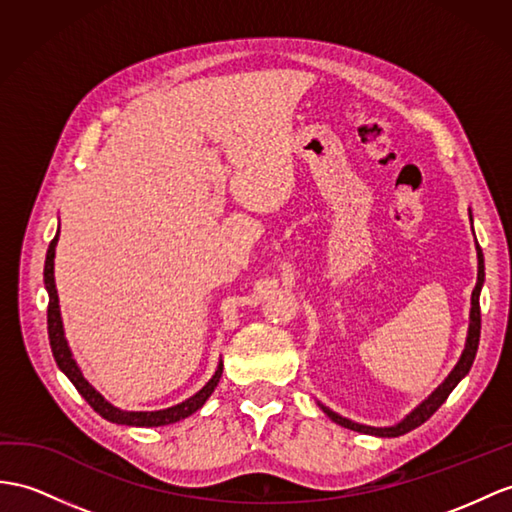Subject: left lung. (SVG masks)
I'll return each mask as SVG.
<instances>
[{"mask_svg":"<svg viewBox=\"0 0 512 512\" xmlns=\"http://www.w3.org/2000/svg\"><path fill=\"white\" fill-rule=\"evenodd\" d=\"M469 219L473 223L471 210H469ZM476 252H478V282H476V289H473V293H471L467 341H465V350H463V354H460L456 367L450 371V376H447L439 386H436V389L417 408L410 410V413L402 421H397L395 426H384V428L365 426V423H356L352 419L341 417L339 413H334V410H330L328 406H323L321 402H317L323 413H326L334 423H339V426L350 428L354 432H363V434H371V436H384V439L389 436V439H393V436H402L410 430L419 428L423 421H428L436 413V410H439V406L447 400V395H450L456 389V384L467 376L471 365H473V358H476V352H478V343H480V291H482V284H484V256H482V249H480L478 243H476Z\"/></svg>","mask_w":512,"mask_h":512,"instance_id":"left-lung-1","label":"left lung"}]
</instances>
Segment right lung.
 <instances>
[{
	"mask_svg": "<svg viewBox=\"0 0 512 512\" xmlns=\"http://www.w3.org/2000/svg\"><path fill=\"white\" fill-rule=\"evenodd\" d=\"M58 234L60 228L56 230V236L47 247V256H45V271H43V280H45V289L49 295V306H47V334H49V345H52V354L56 358L58 369L65 373V376L73 382L78 393L84 397L86 402L91 404L95 413L102 415L104 419L112 423H121V426H134V428H158V426H169V423L182 421L186 417H191L197 413L199 408L206 404V400L213 391L217 389L219 378L223 373V363L219 360V365L215 369V376L210 378L202 389H199L195 395H191L189 400H184L176 406L162 408V410H121L117 406H112L106 397L99 393L95 386L82 376V371L76 363V358L71 354V347L67 343L65 336V326H62V317H60V304H58V291H56V280H54V258H56V245H58Z\"/></svg>",
	"mask_w": 512,
	"mask_h": 512,
	"instance_id": "add662e5",
	"label": "right lung"
}]
</instances>
